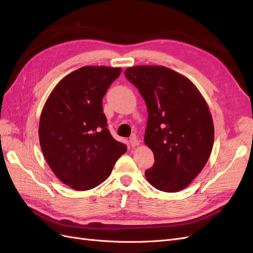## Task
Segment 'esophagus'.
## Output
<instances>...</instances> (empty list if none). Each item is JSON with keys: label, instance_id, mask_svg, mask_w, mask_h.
<instances>
[{"label": "esophagus", "instance_id": "obj_1", "mask_svg": "<svg viewBox=\"0 0 253 253\" xmlns=\"http://www.w3.org/2000/svg\"><path fill=\"white\" fill-rule=\"evenodd\" d=\"M129 143H130L131 147H135V146H139L140 145V140L136 139V136L133 135L130 138V140H129Z\"/></svg>", "mask_w": 253, "mask_h": 253}]
</instances>
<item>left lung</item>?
Returning <instances> with one entry per match:
<instances>
[{
  "label": "left lung",
  "instance_id": "obj_1",
  "mask_svg": "<svg viewBox=\"0 0 253 253\" xmlns=\"http://www.w3.org/2000/svg\"><path fill=\"white\" fill-rule=\"evenodd\" d=\"M125 76L147 106L144 143L155 156L147 181L162 192L185 189L213 148V119L205 97L189 78L163 66H134Z\"/></svg>",
  "mask_w": 253,
  "mask_h": 253
}]
</instances>
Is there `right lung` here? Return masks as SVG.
<instances>
[{
  "mask_svg": "<svg viewBox=\"0 0 253 253\" xmlns=\"http://www.w3.org/2000/svg\"><path fill=\"white\" fill-rule=\"evenodd\" d=\"M121 68L85 66L64 76L50 92L39 122L42 154L56 177L88 191L110 176L127 147L112 138L103 97Z\"/></svg>",
  "mask_w": 253,
  "mask_h": 253,
  "instance_id": "right-lung-1",
  "label": "right lung"
}]
</instances>
